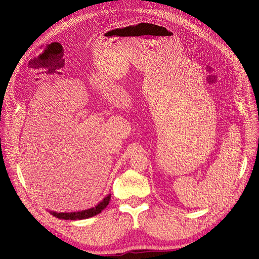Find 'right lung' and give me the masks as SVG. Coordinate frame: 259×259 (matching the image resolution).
<instances>
[{"mask_svg": "<svg viewBox=\"0 0 259 259\" xmlns=\"http://www.w3.org/2000/svg\"><path fill=\"white\" fill-rule=\"evenodd\" d=\"M111 199V194H108L107 197L104 198L103 201H100L96 206L88 208V209H83V210H79V211H70V213H58V211H55V210H49L50 213L57 217L59 219H70V221H81V219H86V218H90L95 216L99 213H101V210H103L105 207H107V205L109 204V202H110Z\"/></svg>", "mask_w": 259, "mask_h": 259, "instance_id": "add662e5", "label": "right lung"}]
</instances>
